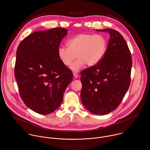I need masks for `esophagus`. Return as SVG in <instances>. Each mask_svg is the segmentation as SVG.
<instances>
[{
	"label": "esophagus",
	"instance_id": "34e87169",
	"mask_svg": "<svg viewBox=\"0 0 150 150\" xmlns=\"http://www.w3.org/2000/svg\"><path fill=\"white\" fill-rule=\"evenodd\" d=\"M73 75H74V77L75 78H78V73L76 72H73Z\"/></svg>",
	"mask_w": 150,
	"mask_h": 150
}]
</instances>
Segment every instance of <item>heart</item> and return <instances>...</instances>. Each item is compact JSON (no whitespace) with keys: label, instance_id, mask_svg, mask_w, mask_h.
<instances>
[{"label":"heart","instance_id":"b5f03b06","mask_svg":"<svg viewBox=\"0 0 150 150\" xmlns=\"http://www.w3.org/2000/svg\"><path fill=\"white\" fill-rule=\"evenodd\" d=\"M67 45V47L62 45L58 47V56L61 62L67 67L77 57L71 69L78 71L85 64L88 67L98 64L106 53L108 42L102 34L81 33L69 38Z\"/></svg>","mask_w":150,"mask_h":150}]
</instances>
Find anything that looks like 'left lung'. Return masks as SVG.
Instances as JSON below:
<instances>
[{"label":"left lung","instance_id":"left-lung-1","mask_svg":"<svg viewBox=\"0 0 150 150\" xmlns=\"http://www.w3.org/2000/svg\"><path fill=\"white\" fill-rule=\"evenodd\" d=\"M96 30L108 31L110 38L102 60L81 72V99L92 113L104 115L120 105L129 88L132 58L120 33L111 28Z\"/></svg>","mask_w":150,"mask_h":150}]
</instances>
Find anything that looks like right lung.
<instances>
[{
  "instance_id": "1",
  "label": "right lung",
  "mask_w": 150,
  "mask_h": 150,
  "mask_svg": "<svg viewBox=\"0 0 150 150\" xmlns=\"http://www.w3.org/2000/svg\"><path fill=\"white\" fill-rule=\"evenodd\" d=\"M67 32L61 27L34 32L17 49L14 76L20 96L28 108L39 114H50L59 107L72 80V72L57 54Z\"/></svg>"
}]
</instances>
